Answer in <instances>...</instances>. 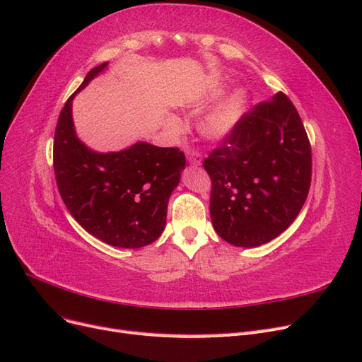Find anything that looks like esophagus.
Listing matches in <instances>:
<instances>
[{
  "label": "esophagus",
  "instance_id": "obj_1",
  "mask_svg": "<svg viewBox=\"0 0 362 362\" xmlns=\"http://www.w3.org/2000/svg\"><path fill=\"white\" fill-rule=\"evenodd\" d=\"M187 161H189L190 164H193V166H199V164L202 163V156L199 154V152L189 151V152H187Z\"/></svg>",
  "mask_w": 362,
  "mask_h": 362
}]
</instances>
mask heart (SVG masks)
I'll list each match as a JSON object with an SVG mask.
<instances>
[{"instance_id":"1","label":"heart","mask_w":362,"mask_h":362,"mask_svg":"<svg viewBox=\"0 0 362 362\" xmlns=\"http://www.w3.org/2000/svg\"><path fill=\"white\" fill-rule=\"evenodd\" d=\"M246 104V92L245 89H234L229 93L225 100L217 103L210 110L205 112L199 122L198 129L199 133L208 140H223L226 136L231 134L237 120L243 112V107ZM166 125L169 129L181 131V124L178 119L169 117L166 120Z\"/></svg>"}]
</instances>
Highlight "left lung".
<instances>
[{
	"label": "left lung",
	"instance_id": "obj_1",
	"mask_svg": "<svg viewBox=\"0 0 362 362\" xmlns=\"http://www.w3.org/2000/svg\"><path fill=\"white\" fill-rule=\"evenodd\" d=\"M214 231L237 247L272 242L294 222L311 185V146L300 116L278 92L245 113L204 160Z\"/></svg>",
	"mask_w": 362,
	"mask_h": 362
}]
</instances>
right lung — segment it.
<instances>
[{
  "instance_id": "obj_1",
  "label": "right lung",
  "mask_w": 362,
  "mask_h": 362,
  "mask_svg": "<svg viewBox=\"0 0 362 362\" xmlns=\"http://www.w3.org/2000/svg\"><path fill=\"white\" fill-rule=\"evenodd\" d=\"M107 66L108 62L93 68L64 104L54 136V172L64 205L87 233L107 245L139 249L164 231L185 156L148 141L116 152L83 144L75 133L72 101Z\"/></svg>"
}]
</instances>
